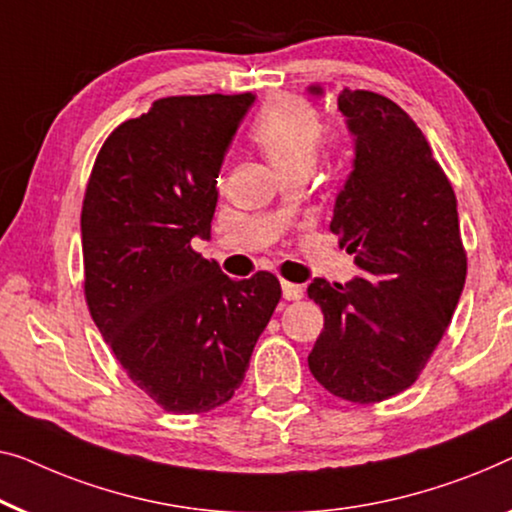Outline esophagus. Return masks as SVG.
<instances>
[{"label":"esophagus","mask_w":512,"mask_h":512,"mask_svg":"<svg viewBox=\"0 0 512 512\" xmlns=\"http://www.w3.org/2000/svg\"><path fill=\"white\" fill-rule=\"evenodd\" d=\"M281 291H284V300H300L305 295L302 286L291 284V281H281Z\"/></svg>","instance_id":"obj_1"}]
</instances>
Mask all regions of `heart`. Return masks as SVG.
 Listing matches in <instances>:
<instances>
[{
	"label": "heart",
	"instance_id": "heart-1",
	"mask_svg": "<svg viewBox=\"0 0 512 512\" xmlns=\"http://www.w3.org/2000/svg\"><path fill=\"white\" fill-rule=\"evenodd\" d=\"M251 138L274 168L284 175L307 173L318 152L337 145V131L321 127V113L305 96L279 94L251 124Z\"/></svg>",
	"mask_w": 512,
	"mask_h": 512
}]
</instances>
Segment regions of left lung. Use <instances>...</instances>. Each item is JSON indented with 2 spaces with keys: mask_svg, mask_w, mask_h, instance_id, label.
<instances>
[{
  "mask_svg": "<svg viewBox=\"0 0 512 512\" xmlns=\"http://www.w3.org/2000/svg\"><path fill=\"white\" fill-rule=\"evenodd\" d=\"M337 103L355 161L330 231L362 277L309 284L325 323L307 362L335 397L376 404L411 388L432 358L462 295L466 251L453 184L418 124L376 92L344 87Z\"/></svg>",
  "mask_w": 512,
  "mask_h": 512,
  "instance_id": "8db88e82",
  "label": "left lung"
}]
</instances>
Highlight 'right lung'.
I'll use <instances>...</instances> for the list:
<instances>
[{"label":"right lung","mask_w":512,"mask_h":512,"mask_svg":"<svg viewBox=\"0 0 512 512\" xmlns=\"http://www.w3.org/2000/svg\"><path fill=\"white\" fill-rule=\"evenodd\" d=\"M251 103V92L154 101L110 133L87 180V307L129 379L173 413L235 395L281 298L272 272L233 281L191 247L210 238L221 161Z\"/></svg>","instance_id":"add662e5"}]
</instances>
